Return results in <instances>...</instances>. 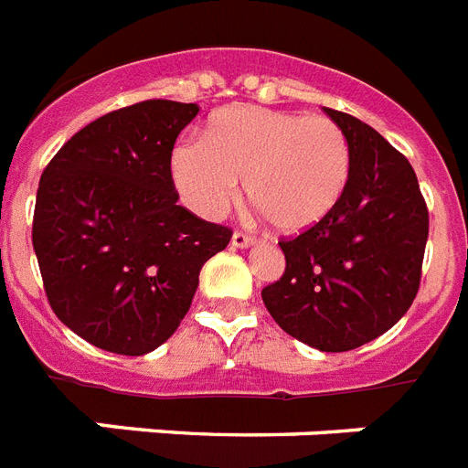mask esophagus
I'll list each match as a JSON object with an SVG mask.
<instances>
[{
	"mask_svg": "<svg viewBox=\"0 0 468 468\" xmlns=\"http://www.w3.org/2000/svg\"><path fill=\"white\" fill-rule=\"evenodd\" d=\"M253 244H256V239L244 234V231H234V234H231V246H234V249H249V246Z\"/></svg>",
	"mask_w": 468,
	"mask_h": 468,
	"instance_id": "esophagus-1",
	"label": "esophagus"
}]
</instances>
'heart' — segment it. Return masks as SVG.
<instances>
[{
	"label": "heart",
	"instance_id": "obj_1",
	"mask_svg": "<svg viewBox=\"0 0 468 468\" xmlns=\"http://www.w3.org/2000/svg\"><path fill=\"white\" fill-rule=\"evenodd\" d=\"M171 181L190 210L217 219L239 193L272 229L299 234L338 205L350 176L343 130L324 115L237 106L217 113L205 140L183 137L169 156Z\"/></svg>",
	"mask_w": 468,
	"mask_h": 468
}]
</instances>
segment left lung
<instances>
[{
	"label": "left lung",
	"mask_w": 468,
	"mask_h": 468,
	"mask_svg": "<svg viewBox=\"0 0 468 468\" xmlns=\"http://www.w3.org/2000/svg\"><path fill=\"white\" fill-rule=\"evenodd\" d=\"M326 115L350 147L346 190L319 224L280 241L285 272L263 304L292 338L343 353L387 334L413 304L428 207L413 166L382 134L340 111Z\"/></svg>",
	"instance_id": "obj_1"
}]
</instances>
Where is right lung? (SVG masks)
Wrapping results in <instances>:
<instances>
[{
    "instance_id": "add662e5",
    "label": "right lung",
    "mask_w": 468,
    "mask_h": 468,
    "mask_svg": "<svg viewBox=\"0 0 468 468\" xmlns=\"http://www.w3.org/2000/svg\"><path fill=\"white\" fill-rule=\"evenodd\" d=\"M197 103L142 101L74 134L40 176L33 251L52 312L86 343L147 355L188 314L231 231L178 205L169 156Z\"/></svg>"
}]
</instances>
